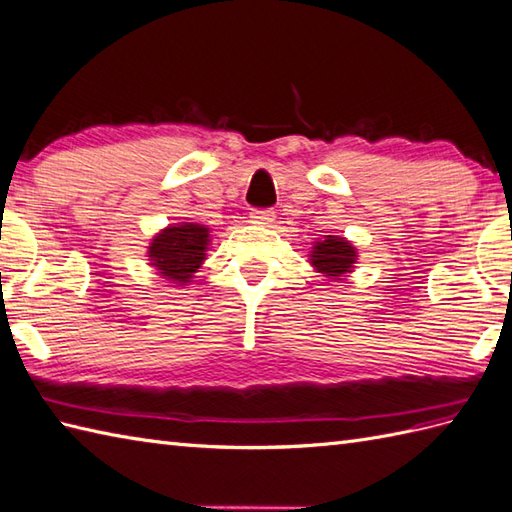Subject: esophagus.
Listing matches in <instances>:
<instances>
[{"label":"esophagus","mask_w":512,"mask_h":512,"mask_svg":"<svg viewBox=\"0 0 512 512\" xmlns=\"http://www.w3.org/2000/svg\"><path fill=\"white\" fill-rule=\"evenodd\" d=\"M249 219H252V223H258V225H269L271 221H274V212H271V210H252Z\"/></svg>","instance_id":"obj_1"}]
</instances>
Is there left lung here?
I'll return each instance as SVG.
<instances>
[{"instance_id": "8db88e82", "label": "left lung", "mask_w": 512, "mask_h": 512, "mask_svg": "<svg viewBox=\"0 0 512 512\" xmlns=\"http://www.w3.org/2000/svg\"><path fill=\"white\" fill-rule=\"evenodd\" d=\"M309 263L317 274L326 276L328 280H344L355 269L357 247L346 241L344 236L326 234L313 243Z\"/></svg>"}]
</instances>
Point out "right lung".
<instances>
[{"label": "right lung", "instance_id": "1", "mask_svg": "<svg viewBox=\"0 0 512 512\" xmlns=\"http://www.w3.org/2000/svg\"><path fill=\"white\" fill-rule=\"evenodd\" d=\"M210 227L195 221L170 223L157 232L146 256L155 274L170 282V287H184L201 269L210 245Z\"/></svg>", "mask_w": 512, "mask_h": 512}]
</instances>
